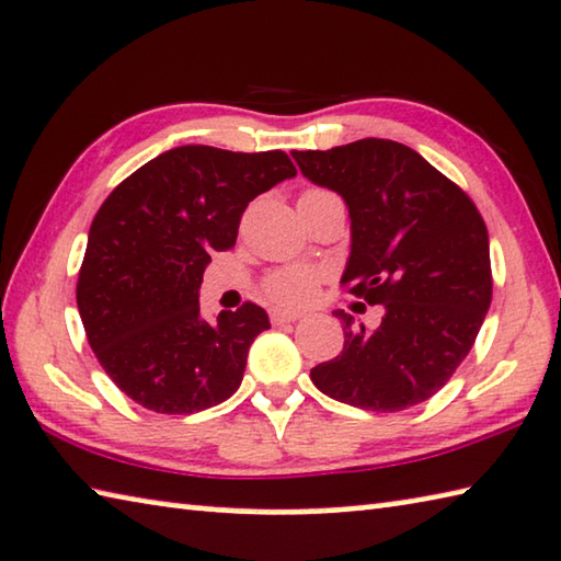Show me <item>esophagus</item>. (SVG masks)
<instances>
[{
  "mask_svg": "<svg viewBox=\"0 0 561 561\" xmlns=\"http://www.w3.org/2000/svg\"><path fill=\"white\" fill-rule=\"evenodd\" d=\"M301 314L299 312H291V309H272L270 319L274 324H284V322H297Z\"/></svg>",
  "mask_w": 561,
  "mask_h": 561,
  "instance_id": "34e87169",
  "label": "esophagus"
}]
</instances>
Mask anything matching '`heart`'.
Wrapping results in <instances>:
<instances>
[{"mask_svg":"<svg viewBox=\"0 0 561 561\" xmlns=\"http://www.w3.org/2000/svg\"><path fill=\"white\" fill-rule=\"evenodd\" d=\"M317 192H324V190H305L301 192V197H307V194H317ZM319 282H322V274H319L314 266L291 264V266H279V270L266 274L264 291L266 297L277 301V305L299 307L314 297Z\"/></svg>","mask_w":561,"mask_h":561,"instance_id":"1","label":"heart"}]
</instances>
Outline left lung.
I'll list each match as a JSON object with an SVG mask.
<instances>
[{
    "mask_svg": "<svg viewBox=\"0 0 561 561\" xmlns=\"http://www.w3.org/2000/svg\"><path fill=\"white\" fill-rule=\"evenodd\" d=\"M307 180L342 194L352 254L342 287L381 305V324H344L340 357L312 381L336 402L402 412L439 392L474 346L489 301V234L469 194L392 139L295 152Z\"/></svg>",
    "mask_w": 561,
    "mask_h": 561,
    "instance_id": "8db88e82",
    "label": "left lung"
}]
</instances>
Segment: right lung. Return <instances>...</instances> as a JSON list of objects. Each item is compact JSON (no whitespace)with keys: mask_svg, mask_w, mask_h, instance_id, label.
<instances>
[{"mask_svg":"<svg viewBox=\"0 0 561 561\" xmlns=\"http://www.w3.org/2000/svg\"><path fill=\"white\" fill-rule=\"evenodd\" d=\"M297 167L282 149H169L114 186L92 219L77 277L87 342L124 394L157 414L232 397L249 346L270 329L254 301L217 322L199 314L211 252L237 242L247 204Z\"/></svg>","mask_w":561,"mask_h":561,"instance_id":"1","label":"right lung"}]
</instances>
